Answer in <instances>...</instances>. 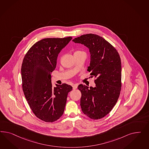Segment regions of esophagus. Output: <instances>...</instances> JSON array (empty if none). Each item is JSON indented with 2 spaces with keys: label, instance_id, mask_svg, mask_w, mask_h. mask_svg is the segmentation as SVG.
I'll return each instance as SVG.
<instances>
[{
  "label": "esophagus",
  "instance_id": "obj_1",
  "mask_svg": "<svg viewBox=\"0 0 149 149\" xmlns=\"http://www.w3.org/2000/svg\"><path fill=\"white\" fill-rule=\"evenodd\" d=\"M77 86H78V84H75L73 85H72V89H73V90L77 89Z\"/></svg>",
  "mask_w": 149,
  "mask_h": 149
}]
</instances>
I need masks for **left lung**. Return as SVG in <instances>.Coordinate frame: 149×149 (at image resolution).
Segmentation results:
<instances>
[{
    "mask_svg": "<svg viewBox=\"0 0 149 149\" xmlns=\"http://www.w3.org/2000/svg\"><path fill=\"white\" fill-rule=\"evenodd\" d=\"M72 41L84 45L89 49L90 64L87 70L91 76L96 78L94 87L82 84L77 87L81 92V110L91 118L100 119L111 111L120 94V55L109 42L96 34H84Z\"/></svg>",
    "mask_w": 149,
    "mask_h": 149,
    "instance_id": "left-lung-1",
    "label": "left lung"
}]
</instances>
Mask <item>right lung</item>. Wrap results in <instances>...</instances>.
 <instances>
[{
	"label": "right lung",
	"mask_w": 149,
	"mask_h": 149,
	"mask_svg": "<svg viewBox=\"0 0 149 149\" xmlns=\"http://www.w3.org/2000/svg\"><path fill=\"white\" fill-rule=\"evenodd\" d=\"M72 39L45 38L36 42L28 50L21 67L22 88L32 111L47 122L57 121L63 115L70 85L51 83V72L56 67L61 51Z\"/></svg>",
	"instance_id": "add662e5"
}]
</instances>
